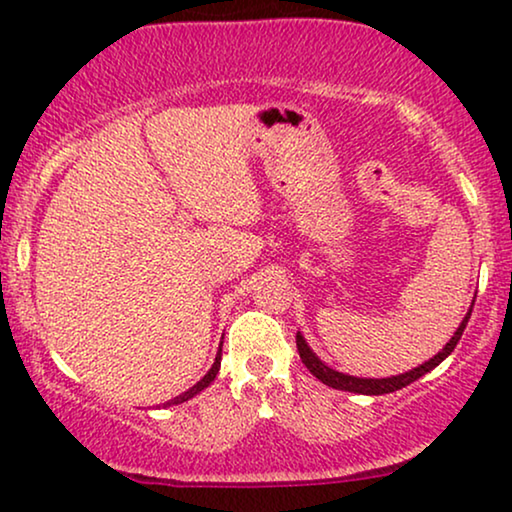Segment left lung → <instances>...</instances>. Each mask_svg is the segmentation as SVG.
Listing matches in <instances>:
<instances>
[{"mask_svg":"<svg viewBox=\"0 0 512 512\" xmlns=\"http://www.w3.org/2000/svg\"><path fill=\"white\" fill-rule=\"evenodd\" d=\"M471 312H473V305H471V310H468V314L464 317V321H461V326L457 328V333H454L452 340L443 347V352H438L431 361L422 363V366L415 368V370H410V373H403V375H396V377H384V380H363V377H352V375L338 373V370L328 368L326 363H321L317 356H314V352H312L310 347H307V342L303 340V335H300V333L296 335V345H298L300 359H303L307 370H310V373L317 377V380L328 384V387L340 389V391H354V394H368V396L391 394V391L403 389V387H408L410 382L419 380V377L429 373V370L436 368L440 361H445L447 356L454 352V347H457V342L461 340V333H464L468 319H471Z\"/></svg>","mask_w":512,"mask_h":512,"instance_id":"obj_1","label":"left lung"}]
</instances>
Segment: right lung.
<instances>
[{"instance_id": "1", "label": "right lung", "mask_w": 512, "mask_h": 512, "mask_svg": "<svg viewBox=\"0 0 512 512\" xmlns=\"http://www.w3.org/2000/svg\"><path fill=\"white\" fill-rule=\"evenodd\" d=\"M219 368H221V347H219V354H216V359H214V366L209 368V373H207L205 377H202V380H200L198 384H193L191 389L184 391V394H179L177 398H172V401H167V403H163V405H177V403H184V401H188V398H193L195 394H200L202 389L209 387V384L214 382V377H216V373H219Z\"/></svg>"}]
</instances>
